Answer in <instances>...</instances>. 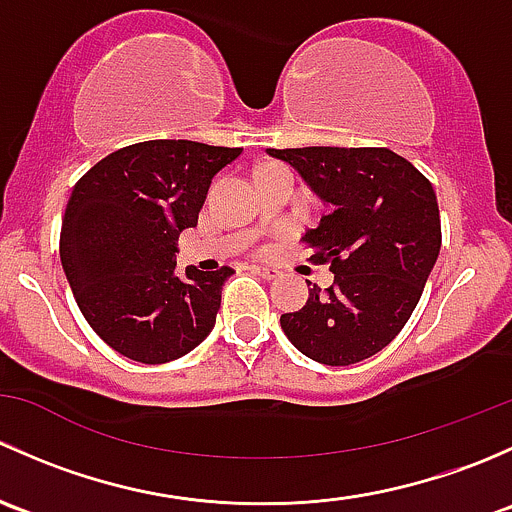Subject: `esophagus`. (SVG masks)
<instances>
[{
  "label": "esophagus",
  "instance_id": "34e87169",
  "mask_svg": "<svg viewBox=\"0 0 512 512\" xmlns=\"http://www.w3.org/2000/svg\"><path fill=\"white\" fill-rule=\"evenodd\" d=\"M252 272H255V275H260V277H265V280H275L277 275H280V272L275 270V267H262V265H252L250 267Z\"/></svg>",
  "mask_w": 512,
  "mask_h": 512
}]
</instances>
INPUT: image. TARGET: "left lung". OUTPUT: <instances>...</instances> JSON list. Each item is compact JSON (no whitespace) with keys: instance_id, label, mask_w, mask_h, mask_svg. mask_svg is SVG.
<instances>
[{"instance_id":"1","label":"left lung","mask_w":512,"mask_h":512,"mask_svg":"<svg viewBox=\"0 0 512 512\" xmlns=\"http://www.w3.org/2000/svg\"><path fill=\"white\" fill-rule=\"evenodd\" d=\"M332 205L302 242L329 265L334 285L312 287L299 312L282 314L287 339L309 359L349 366L391 344L421 299L441 250L433 185L389 148H267Z\"/></svg>"}]
</instances>
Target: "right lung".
<instances>
[{
	"mask_svg": "<svg viewBox=\"0 0 512 512\" xmlns=\"http://www.w3.org/2000/svg\"><path fill=\"white\" fill-rule=\"evenodd\" d=\"M242 148L143 141L121 148L71 190L59 255L76 304L118 354L165 364L215 327L230 267L175 270V240L198 225L210 180Z\"/></svg>",
	"mask_w": 512,
	"mask_h": 512,
	"instance_id": "right-lung-1",
	"label": "right lung"
}]
</instances>
